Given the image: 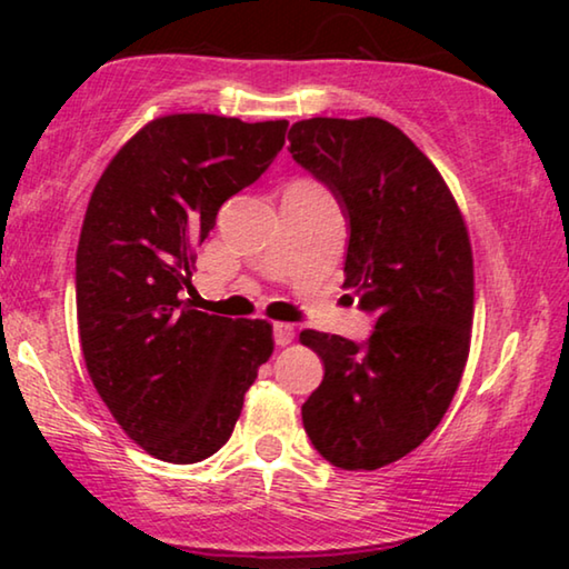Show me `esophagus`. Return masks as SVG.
Returning <instances> with one entry per match:
<instances>
[{"instance_id": "34e87169", "label": "esophagus", "mask_w": 569, "mask_h": 569, "mask_svg": "<svg viewBox=\"0 0 569 569\" xmlns=\"http://www.w3.org/2000/svg\"><path fill=\"white\" fill-rule=\"evenodd\" d=\"M292 339H295V326L292 323H274V341H277V347L292 345Z\"/></svg>"}]
</instances>
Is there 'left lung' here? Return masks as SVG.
<instances>
[{"instance_id":"left-lung-1","label":"left lung","mask_w":569,"mask_h":569,"mask_svg":"<svg viewBox=\"0 0 569 569\" xmlns=\"http://www.w3.org/2000/svg\"><path fill=\"white\" fill-rule=\"evenodd\" d=\"M287 139L345 209V284L376 313L365 345L300 333L326 370L302 427L329 463L372 471L425 442L461 383L473 321L469 230L438 168L393 123L318 116L292 123Z\"/></svg>"}]
</instances>
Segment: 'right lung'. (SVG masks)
Returning <instances> with one entry per match:
<instances>
[{"label":"right lung","mask_w":569,"mask_h":569,"mask_svg":"<svg viewBox=\"0 0 569 569\" xmlns=\"http://www.w3.org/2000/svg\"><path fill=\"white\" fill-rule=\"evenodd\" d=\"M290 123L160 116L100 176L77 246V326L90 380L121 430L168 463L217 453L274 352L267 321L193 308V248L251 186Z\"/></svg>","instance_id":"add662e5"}]
</instances>
